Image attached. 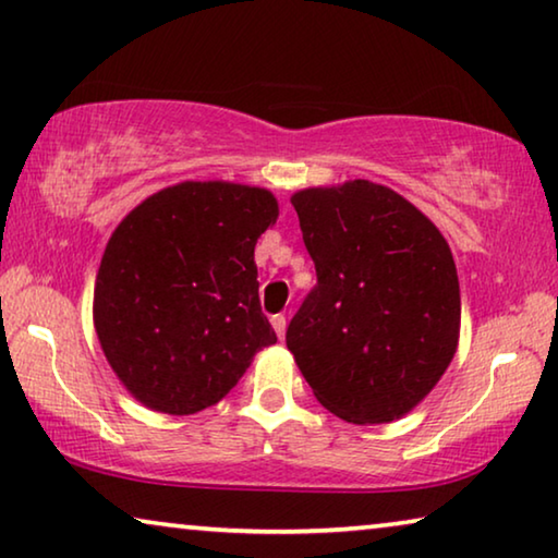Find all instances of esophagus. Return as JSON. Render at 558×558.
Returning a JSON list of instances; mask_svg holds the SVG:
<instances>
[{"mask_svg": "<svg viewBox=\"0 0 558 558\" xmlns=\"http://www.w3.org/2000/svg\"><path fill=\"white\" fill-rule=\"evenodd\" d=\"M270 323H272V330L278 332V338L282 340L286 338V327H288V317L286 315H272L270 317Z\"/></svg>", "mask_w": 558, "mask_h": 558, "instance_id": "obj_1", "label": "esophagus"}]
</instances>
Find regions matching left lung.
<instances>
[{
    "label": "left lung",
    "instance_id": "obj_1",
    "mask_svg": "<svg viewBox=\"0 0 558 558\" xmlns=\"http://www.w3.org/2000/svg\"><path fill=\"white\" fill-rule=\"evenodd\" d=\"M315 263L286 342L325 410L383 424L414 410L459 342V278L432 220L387 185L348 181L293 198Z\"/></svg>",
    "mask_w": 558,
    "mask_h": 558
}]
</instances>
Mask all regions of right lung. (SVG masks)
<instances>
[{
	"instance_id": "add662e5",
	"label": "right lung",
	"mask_w": 558,
	"mask_h": 558,
	"mask_svg": "<svg viewBox=\"0 0 558 558\" xmlns=\"http://www.w3.org/2000/svg\"><path fill=\"white\" fill-rule=\"evenodd\" d=\"M278 220L270 191L183 181L111 233L94 288L106 360L141 404L193 414L216 404L276 344L260 311L255 243Z\"/></svg>"
}]
</instances>
